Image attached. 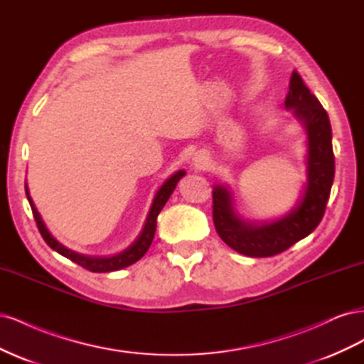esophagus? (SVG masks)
<instances>
[{
  "label": "esophagus",
  "mask_w": 364,
  "mask_h": 364,
  "mask_svg": "<svg viewBox=\"0 0 364 364\" xmlns=\"http://www.w3.org/2000/svg\"><path fill=\"white\" fill-rule=\"evenodd\" d=\"M191 161H193L194 168L202 170V168L206 167V164H208V155L205 151H197V153H194V156H193Z\"/></svg>",
  "instance_id": "esophagus-1"
}]
</instances>
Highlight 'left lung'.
Here are the masks:
<instances>
[{"instance_id":"left-lung-1","label":"left lung","mask_w":364,"mask_h":364,"mask_svg":"<svg viewBox=\"0 0 364 364\" xmlns=\"http://www.w3.org/2000/svg\"><path fill=\"white\" fill-rule=\"evenodd\" d=\"M285 109L305 132L306 156L302 190L290 211L272 220H250L235 208V196L228 183L214 185L213 215L217 234L246 257L264 258L289 249L310 235L321 223L334 181L333 132L322 105L291 73Z\"/></svg>"}]
</instances>
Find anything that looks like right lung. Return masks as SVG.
I'll list each match as a JSON object with an SVG mask.
<instances>
[{
  "label": "right lung",
  "mask_w": 364,
  "mask_h": 364,
  "mask_svg": "<svg viewBox=\"0 0 364 364\" xmlns=\"http://www.w3.org/2000/svg\"><path fill=\"white\" fill-rule=\"evenodd\" d=\"M185 174H186L185 170L176 171L174 174H171L170 178L159 186V190L156 191L155 197H153V202L150 205L147 218H146V222H144V226H142V229H141L139 235L135 238L134 243H132L129 247H126L123 252H118V253H115V255H109V257L85 255V253L75 252V250H73V249H70L67 246H63L62 243H59V241L51 235V232L47 229L46 223H43V220H42L39 211H38L36 206H35V202H33V199H31L27 183H26V194H27L28 203L31 206L33 215H35L39 232H41L42 238L46 240V243L53 250H56L58 253H60L62 257L71 259L73 262L79 264V266H82L86 270L94 272V273H106V272H115V270L124 269L127 266H132V264L136 262L138 259H141L142 257H144V253L149 250V247L151 245L153 237H155L156 218H158L159 213L162 211L164 205L167 203V200L170 199V196L173 194L176 185H178V182L183 178Z\"/></svg>",
  "instance_id": "right-lung-1"
}]
</instances>
